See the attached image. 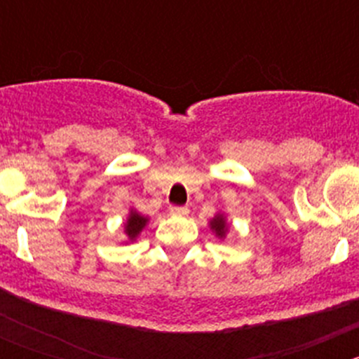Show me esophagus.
<instances>
[{
	"instance_id": "esophagus-1",
	"label": "esophagus",
	"mask_w": 359,
	"mask_h": 359,
	"mask_svg": "<svg viewBox=\"0 0 359 359\" xmlns=\"http://www.w3.org/2000/svg\"><path fill=\"white\" fill-rule=\"evenodd\" d=\"M170 213H172V215L186 217L187 213H189V208H186V206H172V208H170Z\"/></svg>"
}]
</instances>
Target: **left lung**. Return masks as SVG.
<instances>
[{"label": "left lung", "mask_w": 359, "mask_h": 359, "mask_svg": "<svg viewBox=\"0 0 359 359\" xmlns=\"http://www.w3.org/2000/svg\"><path fill=\"white\" fill-rule=\"evenodd\" d=\"M208 227L210 231L215 234V238H219V240L222 241L226 240L227 233H229V222H227V217L224 215V212H217L215 215L210 219Z\"/></svg>", "instance_id": "obj_1"}]
</instances>
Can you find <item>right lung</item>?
Listing matches in <instances>:
<instances>
[{"instance_id":"1","label":"right lung","mask_w":359,"mask_h":359,"mask_svg":"<svg viewBox=\"0 0 359 359\" xmlns=\"http://www.w3.org/2000/svg\"><path fill=\"white\" fill-rule=\"evenodd\" d=\"M147 224H149V215H144L139 210L130 208L126 220L123 222V231H125L126 236L125 243H135L137 238L140 236V233L147 227Z\"/></svg>"}]
</instances>
